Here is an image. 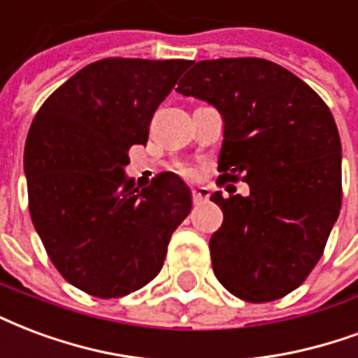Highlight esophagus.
I'll use <instances>...</instances> for the list:
<instances>
[{
    "mask_svg": "<svg viewBox=\"0 0 358 358\" xmlns=\"http://www.w3.org/2000/svg\"><path fill=\"white\" fill-rule=\"evenodd\" d=\"M208 189H205V187H199V189H193L192 192V199H193V205H201V203H205V201H208Z\"/></svg>",
    "mask_w": 358,
    "mask_h": 358,
    "instance_id": "34e87169",
    "label": "esophagus"
}]
</instances>
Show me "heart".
<instances>
[{
    "label": "heart",
    "mask_w": 358,
    "mask_h": 358,
    "mask_svg": "<svg viewBox=\"0 0 358 358\" xmlns=\"http://www.w3.org/2000/svg\"><path fill=\"white\" fill-rule=\"evenodd\" d=\"M176 172H180L182 176H187V178H192L193 174H195V171H193L192 166L187 165H176Z\"/></svg>",
    "instance_id": "heart-1"
}]
</instances>
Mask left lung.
I'll use <instances>...</instances> for the list:
<instances>
[{"label":"left lung","mask_w":358,"mask_h":358,"mask_svg":"<svg viewBox=\"0 0 358 358\" xmlns=\"http://www.w3.org/2000/svg\"><path fill=\"white\" fill-rule=\"evenodd\" d=\"M176 91L224 117L220 186H250L248 197L210 195L224 213L208 243L214 275L241 300H279L313 271L340 214L334 117L309 85L264 58L201 60Z\"/></svg>","instance_id":"left-lung-1"}]
</instances>
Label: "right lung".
Wrapping results in <instances>:
<instances>
[{
    "label": "right lung",
    "instance_id": "1",
    "mask_svg": "<svg viewBox=\"0 0 358 358\" xmlns=\"http://www.w3.org/2000/svg\"><path fill=\"white\" fill-rule=\"evenodd\" d=\"M187 66L98 60L60 85L31 121L24 148L31 222L58 273L91 296L121 298L155 279L192 210L176 174L161 172L140 189L123 171Z\"/></svg>",
    "mask_w": 358,
    "mask_h": 358
}]
</instances>
